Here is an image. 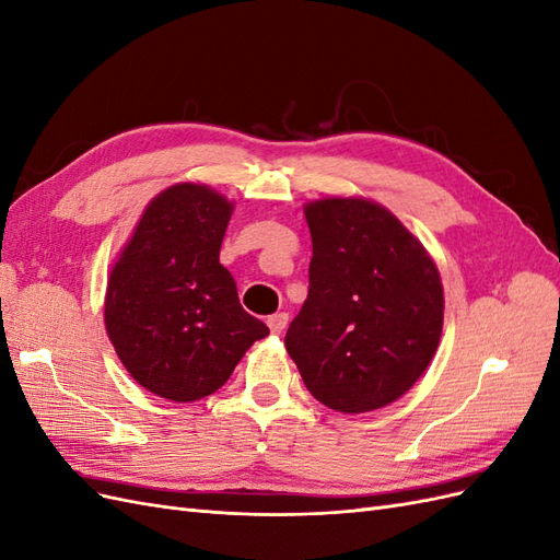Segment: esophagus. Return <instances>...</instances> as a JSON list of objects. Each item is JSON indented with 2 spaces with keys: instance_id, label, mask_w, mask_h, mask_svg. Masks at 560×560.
<instances>
[{
  "instance_id": "34e87169",
  "label": "esophagus",
  "mask_w": 560,
  "mask_h": 560,
  "mask_svg": "<svg viewBox=\"0 0 560 560\" xmlns=\"http://www.w3.org/2000/svg\"><path fill=\"white\" fill-rule=\"evenodd\" d=\"M287 322H290V315H287V313H276V315L268 317V327H270V331H273V334H282L287 329Z\"/></svg>"
}]
</instances>
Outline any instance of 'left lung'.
Returning a JSON list of instances; mask_svg holds the SVG:
<instances>
[{
	"label": "left lung",
	"instance_id": "1",
	"mask_svg": "<svg viewBox=\"0 0 560 560\" xmlns=\"http://www.w3.org/2000/svg\"><path fill=\"white\" fill-rule=\"evenodd\" d=\"M308 299L284 336L308 393L334 411L399 399L432 362L444 325L442 278L385 208L362 198L306 206Z\"/></svg>",
	"mask_w": 560,
	"mask_h": 560
}]
</instances>
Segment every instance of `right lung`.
<instances>
[{
	"instance_id": "right-lung-1",
	"label": "right lung",
	"mask_w": 560,
	"mask_h": 560,
	"mask_svg": "<svg viewBox=\"0 0 560 560\" xmlns=\"http://www.w3.org/2000/svg\"><path fill=\"white\" fill-rule=\"evenodd\" d=\"M233 206L200 184L149 202L112 268L105 325L128 374L173 401L212 395L245 350L268 336L219 264Z\"/></svg>"
}]
</instances>
